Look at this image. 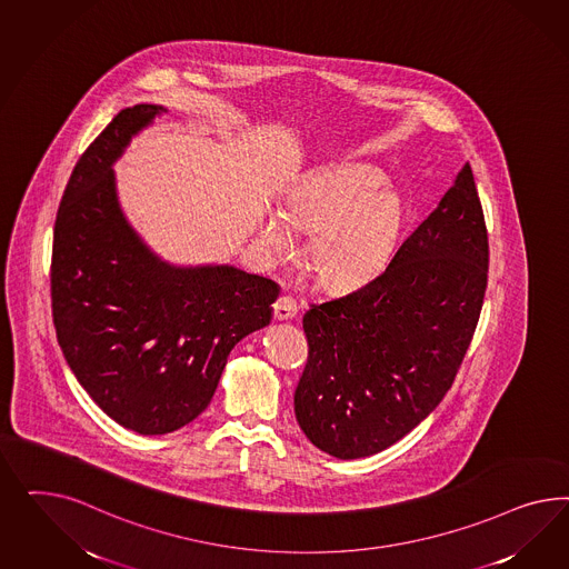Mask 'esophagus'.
<instances>
[{"mask_svg": "<svg viewBox=\"0 0 569 569\" xmlns=\"http://www.w3.org/2000/svg\"><path fill=\"white\" fill-rule=\"evenodd\" d=\"M298 312V305L293 300L292 296H279L273 305V315H276L277 321H288L296 317Z\"/></svg>", "mask_w": 569, "mask_h": 569, "instance_id": "obj_1", "label": "esophagus"}]
</instances>
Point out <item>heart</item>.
Wrapping results in <instances>:
<instances>
[{
    "label": "heart",
    "instance_id": "heart-1",
    "mask_svg": "<svg viewBox=\"0 0 569 569\" xmlns=\"http://www.w3.org/2000/svg\"><path fill=\"white\" fill-rule=\"evenodd\" d=\"M402 224L397 193L379 186L378 172L362 164H338L309 172L283 212H267L259 227L262 248L286 259L296 248L293 231L310 233L309 267L329 290L361 286L390 259Z\"/></svg>",
    "mask_w": 569,
    "mask_h": 569
}]
</instances>
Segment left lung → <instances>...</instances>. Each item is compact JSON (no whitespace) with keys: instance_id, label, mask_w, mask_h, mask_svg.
Returning a JSON list of instances; mask_svg holds the SVG:
<instances>
[{"instance_id":"obj_1","label":"left lung","mask_w":569,"mask_h":569,"mask_svg":"<svg viewBox=\"0 0 569 569\" xmlns=\"http://www.w3.org/2000/svg\"><path fill=\"white\" fill-rule=\"evenodd\" d=\"M486 283L488 231L467 162L386 271L307 310L293 411L310 442L361 459L417 428L455 381Z\"/></svg>"}]
</instances>
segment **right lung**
Segmentation results:
<instances>
[{
    "instance_id": "add662e5",
    "label": "right lung",
    "mask_w": 569,
    "mask_h": 569,
    "mask_svg": "<svg viewBox=\"0 0 569 569\" xmlns=\"http://www.w3.org/2000/svg\"><path fill=\"white\" fill-rule=\"evenodd\" d=\"M162 106L121 110L70 174L56 214L52 315L74 378L103 413L143 436L210 405L231 348L269 326L276 281L236 267H172L122 217L112 162Z\"/></svg>"
}]
</instances>
